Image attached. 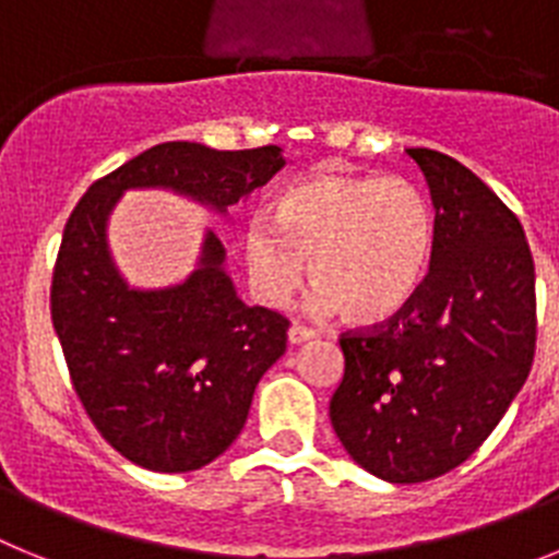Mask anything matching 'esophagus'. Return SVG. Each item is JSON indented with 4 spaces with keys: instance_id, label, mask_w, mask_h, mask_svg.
Listing matches in <instances>:
<instances>
[{
    "instance_id": "1",
    "label": "esophagus",
    "mask_w": 559,
    "mask_h": 559,
    "mask_svg": "<svg viewBox=\"0 0 559 559\" xmlns=\"http://www.w3.org/2000/svg\"><path fill=\"white\" fill-rule=\"evenodd\" d=\"M310 338H316V330L302 328V324H290V330H288L290 344H305V341H310Z\"/></svg>"
}]
</instances>
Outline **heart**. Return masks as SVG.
Listing matches in <instances>:
<instances>
[{"mask_svg": "<svg viewBox=\"0 0 559 559\" xmlns=\"http://www.w3.org/2000/svg\"><path fill=\"white\" fill-rule=\"evenodd\" d=\"M269 215L246 224L243 263L271 308L294 296L310 260L316 310L386 322L419 294L437 249L431 199L403 176L316 170L285 187Z\"/></svg>", "mask_w": 559, "mask_h": 559, "instance_id": "b5f03b06", "label": "heart"}]
</instances>
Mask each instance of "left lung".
<instances>
[{"instance_id": "obj_1", "label": "left lung", "mask_w": 559, "mask_h": 559, "mask_svg": "<svg viewBox=\"0 0 559 559\" xmlns=\"http://www.w3.org/2000/svg\"><path fill=\"white\" fill-rule=\"evenodd\" d=\"M431 190L426 283L386 324L341 335L330 400L341 445L372 476L419 484L476 453L535 360V263L521 221L462 162L408 147Z\"/></svg>"}]
</instances>
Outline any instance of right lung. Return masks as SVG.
<instances>
[{
  "label": "right lung",
  "instance_id": "obj_1",
  "mask_svg": "<svg viewBox=\"0 0 559 559\" xmlns=\"http://www.w3.org/2000/svg\"><path fill=\"white\" fill-rule=\"evenodd\" d=\"M283 167L276 145L162 142L95 181L69 215L49 290L52 328L88 419L145 471H199L235 442L257 383L285 353L288 319L237 296L215 231L185 283L131 288L108 251V218L128 190L179 192L226 215Z\"/></svg>",
  "mask_w": 559,
  "mask_h": 559
}]
</instances>
